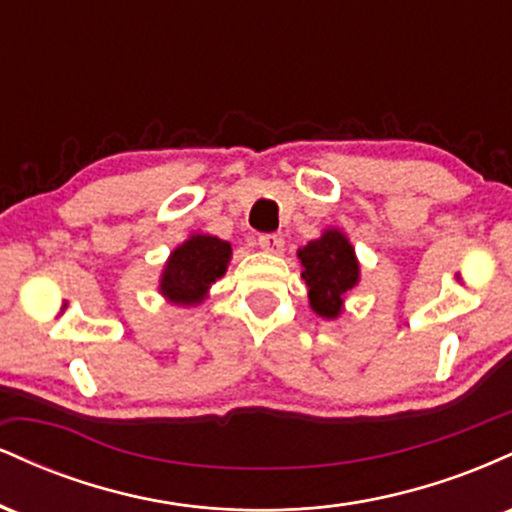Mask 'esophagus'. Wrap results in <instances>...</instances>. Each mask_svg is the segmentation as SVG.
<instances>
[{"instance_id":"obj_1","label":"esophagus","mask_w":512,"mask_h":512,"mask_svg":"<svg viewBox=\"0 0 512 512\" xmlns=\"http://www.w3.org/2000/svg\"><path fill=\"white\" fill-rule=\"evenodd\" d=\"M257 245L264 252H272V255H279L281 250H284V238L281 236H260V240H257Z\"/></svg>"}]
</instances>
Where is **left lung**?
<instances>
[{
	"label": "left lung",
	"mask_w": 512,
	"mask_h": 512,
	"mask_svg": "<svg viewBox=\"0 0 512 512\" xmlns=\"http://www.w3.org/2000/svg\"><path fill=\"white\" fill-rule=\"evenodd\" d=\"M308 286V303L322 320H337L344 313V301L361 281V264L356 250L342 228H325L320 238L298 250Z\"/></svg>",
	"instance_id": "8db88e82"
}]
</instances>
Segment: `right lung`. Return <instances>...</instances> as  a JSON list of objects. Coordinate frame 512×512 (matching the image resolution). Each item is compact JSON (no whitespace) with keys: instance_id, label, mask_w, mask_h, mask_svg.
Wrapping results in <instances>:
<instances>
[{"instance_id":"right-lung-1","label":"right lung","mask_w":512,"mask_h":512,"mask_svg":"<svg viewBox=\"0 0 512 512\" xmlns=\"http://www.w3.org/2000/svg\"><path fill=\"white\" fill-rule=\"evenodd\" d=\"M233 248L209 233H192L168 255L158 279V293L168 303L192 308L209 296V289L226 274Z\"/></svg>"}]
</instances>
